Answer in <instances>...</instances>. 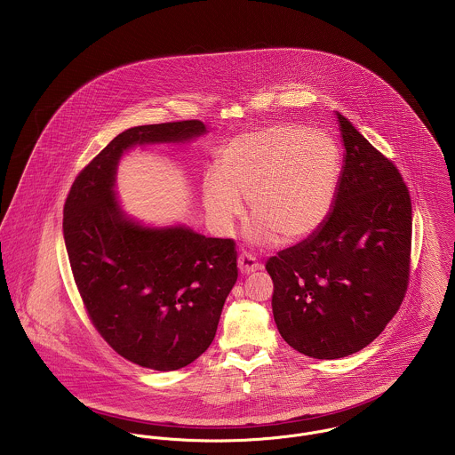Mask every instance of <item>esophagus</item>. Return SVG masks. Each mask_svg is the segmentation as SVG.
I'll use <instances>...</instances> for the list:
<instances>
[{
    "instance_id": "obj_1",
    "label": "esophagus",
    "mask_w": 455,
    "mask_h": 455,
    "mask_svg": "<svg viewBox=\"0 0 455 455\" xmlns=\"http://www.w3.org/2000/svg\"><path fill=\"white\" fill-rule=\"evenodd\" d=\"M237 265H239V271H241L242 275H249L252 271L261 269V265L258 263V259L252 254H249V252H242L239 259H237Z\"/></svg>"
}]
</instances>
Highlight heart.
<instances>
[{"mask_svg":"<svg viewBox=\"0 0 455 455\" xmlns=\"http://www.w3.org/2000/svg\"><path fill=\"white\" fill-rule=\"evenodd\" d=\"M342 172L337 142L321 131L273 124L230 139L216 173L203 182V204L214 228L228 234L249 199L258 243L302 241L331 213Z\"/></svg>","mask_w":455,"mask_h":455,"instance_id":"obj_1","label":"heart"}]
</instances>
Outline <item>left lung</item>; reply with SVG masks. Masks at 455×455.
I'll use <instances>...</instances> for the list:
<instances>
[{
    "mask_svg": "<svg viewBox=\"0 0 455 455\" xmlns=\"http://www.w3.org/2000/svg\"><path fill=\"white\" fill-rule=\"evenodd\" d=\"M337 197L320 228L269 258L273 318L304 355L339 359L371 344L409 282L412 206L399 170L344 115Z\"/></svg>",
    "mask_w": 455,
    "mask_h": 455,
    "instance_id": "left-lung-1",
    "label": "left lung"
}]
</instances>
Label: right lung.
I'll use <instances>...</instances> for the list:
<instances>
[{
	"label": "right lung",
	"mask_w": 455,
	"mask_h": 455,
	"mask_svg": "<svg viewBox=\"0 0 455 455\" xmlns=\"http://www.w3.org/2000/svg\"><path fill=\"white\" fill-rule=\"evenodd\" d=\"M199 120L139 125L116 135L76 179L63 208V237L87 315L122 357L173 371L212 346L237 251L186 225L148 227L124 212L116 168L135 146L188 144Z\"/></svg>",
	"instance_id": "right-lung-1"
}]
</instances>
